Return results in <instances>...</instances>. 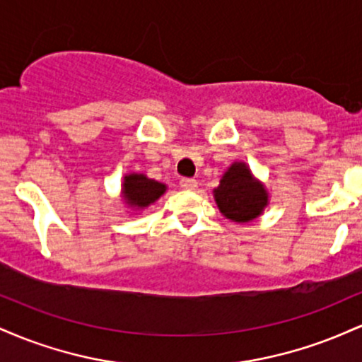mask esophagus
Returning a JSON list of instances; mask_svg holds the SVG:
<instances>
[{
    "mask_svg": "<svg viewBox=\"0 0 362 362\" xmlns=\"http://www.w3.org/2000/svg\"><path fill=\"white\" fill-rule=\"evenodd\" d=\"M180 187L185 190H195L197 189V180H194V178H182Z\"/></svg>",
    "mask_w": 362,
    "mask_h": 362,
    "instance_id": "esophagus-1",
    "label": "esophagus"
}]
</instances>
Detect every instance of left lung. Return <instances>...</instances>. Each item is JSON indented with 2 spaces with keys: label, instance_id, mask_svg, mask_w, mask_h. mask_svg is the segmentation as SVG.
Here are the masks:
<instances>
[{
  "label": "left lung",
  "instance_id": "obj_1",
  "mask_svg": "<svg viewBox=\"0 0 362 362\" xmlns=\"http://www.w3.org/2000/svg\"><path fill=\"white\" fill-rule=\"evenodd\" d=\"M219 213L233 223H250L269 206L264 182L252 173L245 161H233L213 190Z\"/></svg>",
  "mask_w": 362,
  "mask_h": 362
}]
</instances>
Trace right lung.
<instances>
[{
  "label": "right lung",
  "mask_w": 362,
  "mask_h": 362,
  "mask_svg": "<svg viewBox=\"0 0 362 362\" xmlns=\"http://www.w3.org/2000/svg\"><path fill=\"white\" fill-rule=\"evenodd\" d=\"M168 187L144 173H126L120 184V201L134 214L141 213L167 192Z\"/></svg>",
  "instance_id": "1"
}]
</instances>
